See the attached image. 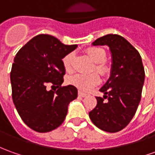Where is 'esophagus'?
Segmentation results:
<instances>
[{
  "label": "esophagus",
  "instance_id": "esophagus-1",
  "mask_svg": "<svg viewBox=\"0 0 155 155\" xmlns=\"http://www.w3.org/2000/svg\"><path fill=\"white\" fill-rule=\"evenodd\" d=\"M78 95H79V97H85L86 96V93H83V92H81V91H79L78 92Z\"/></svg>",
  "mask_w": 155,
  "mask_h": 155
}]
</instances>
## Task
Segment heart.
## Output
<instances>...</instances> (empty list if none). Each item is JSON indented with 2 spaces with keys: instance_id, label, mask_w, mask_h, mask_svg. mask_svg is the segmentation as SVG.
Wrapping results in <instances>:
<instances>
[{
  "instance_id": "obj_1",
  "label": "heart",
  "mask_w": 155,
  "mask_h": 155,
  "mask_svg": "<svg viewBox=\"0 0 155 155\" xmlns=\"http://www.w3.org/2000/svg\"><path fill=\"white\" fill-rule=\"evenodd\" d=\"M86 52L93 63L92 70H95L97 73L101 75H106L109 73L110 68L108 64L105 62L106 52L103 48L97 47H88L86 50ZM73 52H69L64 56L62 59V64L66 72L71 73L73 71ZM68 84L78 88L81 91H89L94 86L98 85L100 82V78L98 74L96 73L81 74H76L69 76L67 79Z\"/></svg>"
}]
</instances>
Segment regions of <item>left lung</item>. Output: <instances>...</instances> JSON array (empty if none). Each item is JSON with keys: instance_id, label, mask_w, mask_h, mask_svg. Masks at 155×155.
I'll use <instances>...</instances> for the list:
<instances>
[{"instance_id": "obj_1", "label": "left lung", "mask_w": 155, "mask_h": 155, "mask_svg": "<svg viewBox=\"0 0 155 155\" xmlns=\"http://www.w3.org/2000/svg\"><path fill=\"white\" fill-rule=\"evenodd\" d=\"M92 45L109 47L112 69L108 81L100 89L104 97H96L97 104L89 117L101 130L118 132L130 123L139 105L145 78L142 58L135 47L119 35H104Z\"/></svg>"}]
</instances>
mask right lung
<instances>
[{
  "label": "right lung",
  "instance_id": "right-lung-1",
  "mask_svg": "<svg viewBox=\"0 0 155 155\" xmlns=\"http://www.w3.org/2000/svg\"><path fill=\"white\" fill-rule=\"evenodd\" d=\"M77 45H64L50 35H38L18 51L12 66V97L23 121L37 132H48L64 121L77 88L62 86V59ZM51 86L49 90L48 86Z\"/></svg>",
  "mask_w": 155,
  "mask_h": 155
}]
</instances>
